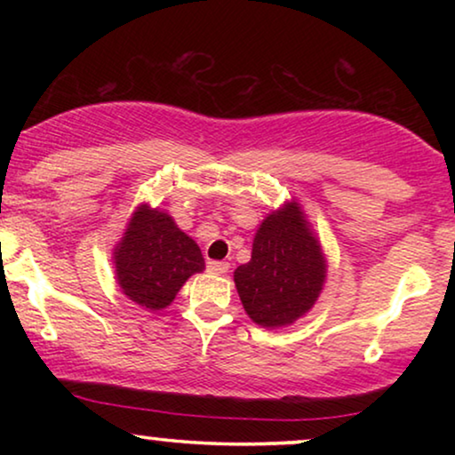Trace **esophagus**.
Returning a JSON list of instances; mask_svg holds the SVG:
<instances>
[{
  "label": "esophagus",
  "mask_w": 455,
  "mask_h": 455,
  "mask_svg": "<svg viewBox=\"0 0 455 455\" xmlns=\"http://www.w3.org/2000/svg\"><path fill=\"white\" fill-rule=\"evenodd\" d=\"M207 269L209 273H215V275H223V273H228L229 263H226V260H209Z\"/></svg>",
  "instance_id": "34e87169"
}]
</instances>
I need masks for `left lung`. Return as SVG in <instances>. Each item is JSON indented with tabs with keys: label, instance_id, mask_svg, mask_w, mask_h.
I'll use <instances>...</instances> for the list:
<instances>
[{
	"label": "left lung",
	"instance_id": "obj_1",
	"mask_svg": "<svg viewBox=\"0 0 455 455\" xmlns=\"http://www.w3.org/2000/svg\"><path fill=\"white\" fill-rule=\"evenodd\" d=\"M327 257L296 198L260 221L246 265L234 282L246 315L265 329L288 327L319 300Z\"/></svg>",
	"mask_w": 455,
	"mask_h": 455
}]
</instances>
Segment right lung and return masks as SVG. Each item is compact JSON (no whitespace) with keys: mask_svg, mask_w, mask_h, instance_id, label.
I'll use <instances>...</instances> for the list:
<instances>
[{"mask_svg":"<svg viewBox=\"0 0 455 455\" xmlns=\"http://www.w3.org/2000/svg\"><path fill=\"white\" fill-rule=\"evenodd\" d=\"M116 282L130 300L148 310L173 302L188 277L204 269L201 248L172 215L140 203L114 248Z\"/></svg>","mask_w":455,"mask_h":455,"instance_id":"obj_1","label":"right lung"}]
</instances>
